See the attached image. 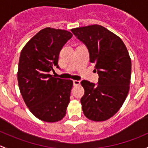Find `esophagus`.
<instances>
[{
	"label": "esophagus",
	"mask_w": 148,
	"mask_h": 148,
	"mask_svg": "<svg viewBox=\"0 0 148 148\" xmlns=\"http://www.w3.org/2000/svg\"><path fill=\"white\" fill-rule=\"evenodd\" d=\"M73 84H74L75 85H80V80H73Z\"/></svg>",
	"instance_id": "obj_1"
}]
</instances>
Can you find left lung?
<instances>
[{
	"mask_svg": "<svg viewBox=\"0 0 148 148\" xmlns=\"http://www.w3.org/2000/svg\"><path fill=\"white\" fill-rule=\"evenodd\" d=\"M85 44L90 62L98 74L97 84L82 80L85 94L80 100L84 115L93 121H104L120 110L129 92L131 60L123 40L99 25L71 29Z\"/></svg>",
	"mask_w": 148,
	"mask_h": 148,
	"instance_id": "obj_1",
	"label": "left lung"
}]
</instances>
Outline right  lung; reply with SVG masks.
Instances as JSON below:
<instances>
[{
  "mask_svg": "<svg viewBox=\"0 0 148 148\" xmlns=\"http://www.w3.org/2000/svg\"><path fill=\"white\" fill-rule=\"evenodd\" d=\"M72 36L67 30L44 28L21 51L18 70L20 91L30 112L42 121L58 122L66 114L73 83L53 77L50 72L54 66L59 68V53Z\"/></svg>",
  "mask_w": 148,
  "mask_h": 148,
  "instance_id": "1",
  "label": "right lung"
}]
</instances>
